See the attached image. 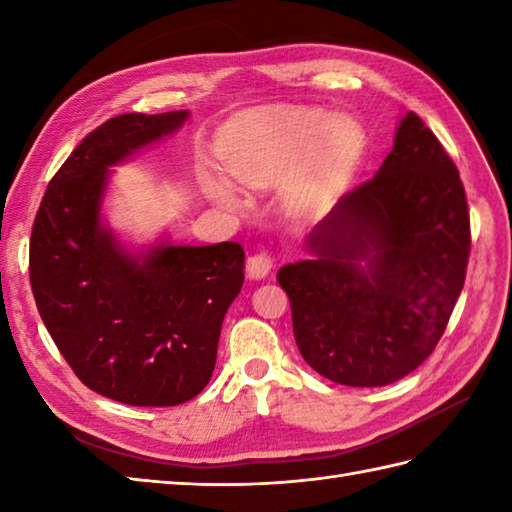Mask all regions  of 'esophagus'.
I'll return each mask as SVG.
<instances>
[{
	"label": "esophagus",
	"instance_id": "esophagus-1",
	"mask_svg": "<svg viewBox=\"0 0 512 512\" xmlns=\"http://www.w3.org/2000/svg\"><path fill=\"white\" fill-rule=\"evenodd\" d=\"M270 268H273V253L270 250H259V253L250 255L246 262V273L253 279H264L270 273Z\"/></svg>",
	"mask_w": 512,
	"mask_h": 512
}]
</instances>
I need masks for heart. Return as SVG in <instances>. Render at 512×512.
Segmentation results:
<instances>
[{
    "label": "heart",
    "instance_id": "obj_1",
    "mask_svg": "<svg viewBox=\"0 0 512 512\" xmlns=\"http://www.w3.org/2000/svg\"><path fill=\"white\" fill-rule=\"evenodd\" d=\"M220 160L228 176L250 189L284 180L288 206L295 213L323 211L354 171L363 151V132L350 118H330L310 107H273L237 118L220 140ZM213 198L237 206L224 182L209 178Z\"/></svg>",
    "mask_w": 512,
    "mask_h": 512
}]
</instances>
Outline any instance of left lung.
Wrapping results in <instances>:
<instances>
[{
  "label": "left lung",
  "instance_id": "obj_1",
  "mask_svg": "<svg viewBox=\"0 0 512 512\" xmlns=\"http://www.w3.org/2000/svg\"><path fill=\"white\" fill-rule=\"evenodd\" d=\"M308 244L317 257L279 268L277 281L314 372L383 387L427 361L464 288L471 217L458 167L416 112L376 176L345 193Z\"/></svg>",
  "mask_w": 512,
  "mask_h": 512
}]
</instances>
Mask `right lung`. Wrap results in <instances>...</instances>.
I'll list each match as a JSON object with an SVG mask.
<instances>
[{
    "instance_id": "right-lung-1",
    "label": "right lung",
    "mask_w": 512,
    "mask_h": 512,
    "mask_svg": "<svg viewBox=\"0 0 512 512\" xmlns=\"http://www.w3.org/2000/svg\"><path fill=\"white\" fill-rule=\"evenodd\" d=\"M184 118L132 112L96 127L52 176L30 233V286L54 345L85 387L134 407L200 394L244 284L237 242L160 246L140 262L101 228L107 167Z\"/></svg>"
}]
</instances>
